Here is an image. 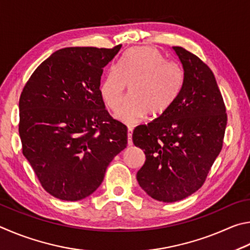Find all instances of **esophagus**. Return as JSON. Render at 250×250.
I'll use <instances>...</instances> for the list:
<instances>
[{
  "label": "esophagus",
  "mask_w": 250,
  "mask_h": 250,
  "mask_svg": "<svg viewBox=\"0 0 250 250\" xmlns=\"http://www.w3.org/2000/svg\"><path fill=\"white\" fill-rule=\"evenodd\" d=\"M132 134H133V127H128V133H127V144L128 146L133 145V141H132Z\"/></svg>",
  "instance_id": "esophagus-1"
}]
</instances>
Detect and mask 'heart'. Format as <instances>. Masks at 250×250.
<instances>
[{
	"label": "heart",
	"mask_w": 250,
	"mask_h": 250,
	"mask_svg": "<svg viewBox=\"0 0 250 250\" xmlns=\"http://www.w3.org/2000/svg\"><path fill=\"white\" fill-rule=\"evenodd\" d=\"M127 84L129 96L117 116L133 124L147 114L158 117L171 106L181 89L182 72L156 48L135 47L123 56L118 67L109 69L101 84V95L107 107L116 111Z\"/></svg>",
	"instance_id": "b5f03b06"
}]
</instances>
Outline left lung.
Returning a JSON list of instances; mask_svg holds the SVG:
<instances>
[{"instance_id":"1","label":"left lung","mask_w":250,"mask_h":250,"mask_svg":"<svg viewBox=\"0 0 250 250\" xmlns=\"http://www.w3.org/2000/svg\"><path fill=\"white\" fill-rule=\"evenodd\" d=\"M183 69L181 89L167 111L133 132L145 152L137 172L142 189L161 202H177L203 186L223 146L227 115L215 77L199 57L172 47Z\"/></svg>"}]
</instances>
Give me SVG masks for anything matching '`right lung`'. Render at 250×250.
I'll use <instances>...</instances> for the list:
<instances>
[{"label":"right lung","mask_w":250,"mask_h":250,"mask_svg":"<svg viewBox=\"0 0 250 250\" xmlns=\"http://www.w3.org/2000/svg\"><path fill=\"white\" fill-rule=\"evenodd\" d=\"M122 48L69 47L38 65L20 98L23 155L42 187L63 201L86 198L127 146V127L101 95L103 68Z\"/></svg>","instance_id":"add662e5"}]
</instances>
